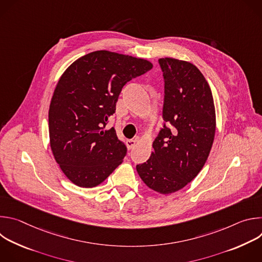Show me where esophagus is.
I'll use <instances>...</instances> for the list:
<instances>
[{"label": "esophagus", "instance_id": "1", "mask_svg": "<svg viewBox=\"0 0 262 262\" xmlns=\"http://www.w3.org/2000/svg\"><path fill=\"white\" fill-rule=\"evenodd\" d=\"M137 144V140H134V139H130V140H126V145H127V148L128 149H132L136 146Z\"/></svg>", "mask_w": 262, "mask_h": 262}]
</instances>
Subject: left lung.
I'll return each mask as SVG.
<instances>
[{
  "instance_id": "8db88e82",
  "label": "left lung",
  "mask_w": 262,
  "mask_h": 262,
  "mask_svg": "<svg viewBox=\"0 0 262 262\" xmlns=\"http://www.w3.org/2000/svg\"><path fill=\"white\" fill-rule=\"evenodd\" d=\"M165 83L163 128L155 151L137 171L147 186L161 194L174 193L202 170L214 139L215 111L208 83L192 63L159 59Z\"/></svg>"
}]
</instances>
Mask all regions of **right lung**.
I'll return each mask as SVG.
<instances>
[{
	"instance_id": "1",
	"label": "right lung",
	"mask_w": 262,
	"mask_h": 262,
	"mask_svg": "<svg viewBox=\"0 0 262 262\" xmlns=\"http://www.w3.org/2000/svg\"><path fill=\"white\" fill-rule=\"evenodd\" d=\"M151 68L144 59L96 51L62 74L50 105L49 130L55 160L71 182L93 188L122 163L125 144L114 127H104L123 86Z\"/></svg>"
}]
</instances>
